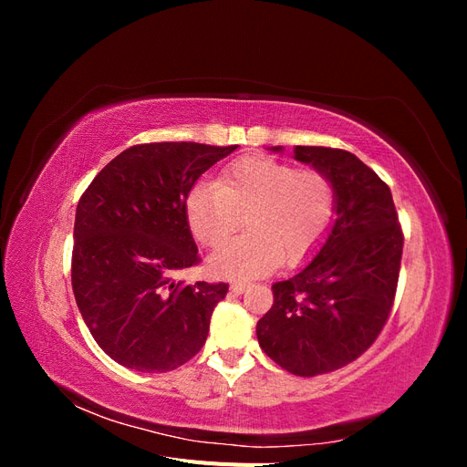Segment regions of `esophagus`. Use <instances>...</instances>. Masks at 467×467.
<instances>
[{"instance_id":"obj_1","label":"esophagus","mask_w":467,"mask_h":467,"mask_svg":"<svg viewBox=\"0 0 467 467\" xmlns=\"http://www.w3.org/2000/svg\"><path fill=\"white\" fill-rule=\"evenodd\" d=\"M247 286H249L247 282H232V285H230V290H232L234 294H244Z\"/></svg>"}]
</instances>
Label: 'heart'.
<instances>
[{"label":"heart","instance_id":"heart-1","mask_svg":"<svg viewBox=\"0 0 467 467\" xmlns=\"http://www.w3.org/2000/svg\"><path fill=\"white\" fill-rule=\"evenodd\" d=\"M192 235L220 249L245 218L247 235L208 261L212 275L247 280L282 263L306 259L335 218V189L317 169H298L266 155H245L223 169L218 182H199L187 196Z\"/></svg>","mask_w":467,"mask_h":467}]
</instances>
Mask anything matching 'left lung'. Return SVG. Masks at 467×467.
I'll return each instance as SVG.
<instances>
[{
    "label": "left lung",
    "mask_w": 467,
    "mask_h": 467,
    "mask_svg": "<svg viewBox=\"0 0 467 467\" xmlns=\"http://www.w3.org/2000/svg\"><path fill=\"white\" fill-rule=\"evenodd\" d=\"M294 158L329 177L337 218L317 255L273 285L275 302L257 323V338L280 368L312 378L357 360L384 329L403 232L389 187L355 153L296 146Z\"/></svg>",
    "instance_id": "obj_1"
}]
</instances>
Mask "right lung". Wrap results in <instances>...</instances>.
Segmentation results:
<instances>
[{
	"label": "right lung",
	"instance_id": "right-lung-1",
	"mask_svg": "<svg viewBox=\"0 0 467 467\" xmlns=\"http://www.w3.org/2000/svg\"><path fill=\"white\" fill-rule=\"evenodd\" d=\"M237 146L138 144L119 153L81 194L72 288L107 355L138 372H169L202 348L228 285L175 282L201 261L185 202L204 171Z\"/></svg>",
	"mask_w": 467,
	"mask_h": 467
}]
</instances>
